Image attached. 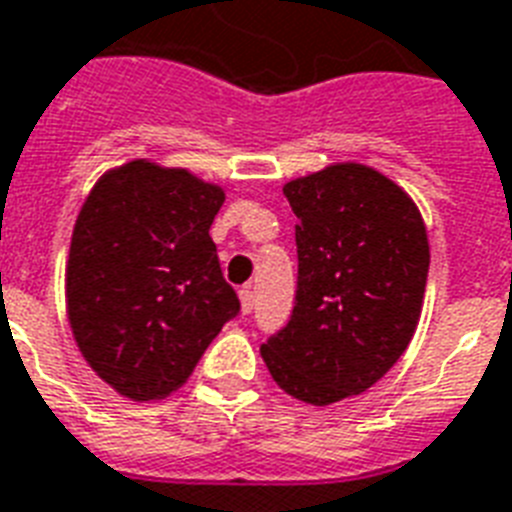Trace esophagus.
Segmentation results:
<instances>
[{
	"label": "esophagus",
	"mask_w": 512,
	"mask_h": 512,
	"mask_svg": "<svg viewBox=\"0 0 512 512\" xmlns=\"http://www.w3.org/2000/svg\"><path fill=\"white\" fill-rule=\"evenodd\" d=\"M239 297H241V311L252 313V308H255V289L247 284V287L239 289Z\"/></svg>",
	"instance_id": "34e87169"
}]
</instances>
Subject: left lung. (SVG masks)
Masks as SVG:
<instances>
[{
	"instance_id": "1",
	"label": "left lung",
	"mask_w": 512,
	"mask_h": 512,
	"mask_svg": "<svg viewBox=\"0 0 512 512\" xmlns=\"http://www.w3.org/2000/svg\"><path fill=\"white\" fill-rule=\"evenodd\" d=\"M297 215L292 316L263 342L281 390L335 404L372 388L412 340L428 284L420 209L364 164H335L284 185Z\"/></svg>"
}]
</instances>
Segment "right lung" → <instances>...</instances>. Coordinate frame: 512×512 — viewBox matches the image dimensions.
<instances>
[{
	"label": "right lung",
	"instance_id": "obj_1",
	"mask_svg": "<svg viewBox=\"0 0 512 512\" xmlns=\"http://www.w3.org/2000/svg\"><path fill=\"white\" fill-rule=\"evenodd\" d=\"M223 201V188L143 159L100 177L84 201L68 252V321L116 393L170 396L239 316L209 236Z\"/></svg>",
	"mask_w": 512,
	"mask_h": 512
}]
</instances>
